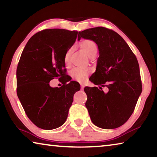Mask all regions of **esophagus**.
I'll use <instances>...</instances> for the list:
<instances>
[{"label":"esophagus","instance_id":"obj_1","mask_svg":"<svg viewBox=\"0 0 157 157\" xmlns=\"http://www.w3.org/2000/svg\"><path fill=\"white\" fill-rule=\"evenodd\" d=\"M84 86L83 84H81V90H84Z\"/></svg>","mask_w":157,"mask_h":157}]
</instances>
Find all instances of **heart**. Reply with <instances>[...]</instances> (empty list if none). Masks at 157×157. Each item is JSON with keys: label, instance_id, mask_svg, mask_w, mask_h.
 <instances>
[{"label": "heart", "instance_id": "heart-1", "mask_svg": "<svg viewBox=\"0 0 157 157\" xmlns=\"http://www.w3.org/2000/svg\"><path fill=\"white\" fill-rule=\"evenodd\" d=\"M82 50L91 57L92 55L96 54L97 52V45L94 41L90 39H83L79 43ZM71 52V49L68 50L65 55V62L67 65L69 64V57ZM91 73V70L90 68H75L71 71V75L73 79L79 82H84L88 78V76Z\"/></svg>", "mask_w": 157, "mask_h": 157}]
</instances>
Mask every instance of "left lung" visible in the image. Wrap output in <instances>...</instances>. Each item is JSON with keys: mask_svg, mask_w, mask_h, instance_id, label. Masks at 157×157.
I'll return each mask as SVG.
<instances>
[{"mask_svg": "<svg viewBox=\"0 0 157 157\" xmlns=\"http://www.w3.org/2000/svg\"><path fill=\"white\" fill-rule=\"evenodd\" d=\"M81 38L97 44L100 56L90 80L99 87L86 86L85 105L95 125L115 129L128 121L142 91L136 55L119 34L111 29L97 27L79 32ZM102 87L108 92L102 91Z\"/></svg>", "mask_w": 157, "mask_h": 157, "instance_id": "obj_1", "label": "left lung"}]
</instances>
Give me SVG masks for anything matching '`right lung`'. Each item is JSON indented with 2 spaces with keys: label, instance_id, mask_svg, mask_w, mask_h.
Returning <instances> with one entry per match:
<instances>
[{
  "label": "right lung",
  "instance_id": "add662e5",
  "mask_svg": "<svg viewBox=\"0 0 157 157\" xmlns=\"http://www.w3.org/2000/svg\"><path fill=\"white\" fill-rule=\"evenodd\" d=\"M78 32L46 29L31 37L17 68V93L28 118L39 128L53 129L65 123L73 95L80 89L71 81L59 88L49 82L65 75V55ZM61 80V79H59Z\"/></svg>",
  "mask_w": 157,
  "mask_h": 157
}]
</instances>
